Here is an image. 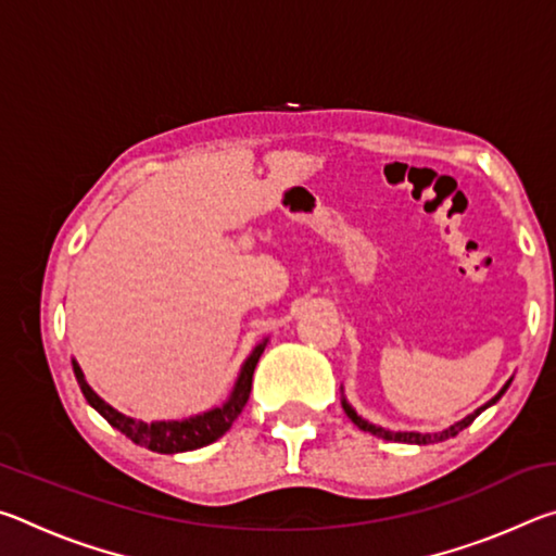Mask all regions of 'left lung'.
I'll list each match as a JSON object with an SVG mask.
<instances>
[{
	"label": "left lung",
	"instance_id": "obj_1",
	"mask_svg": "<svg viewBox=\"0 0 556 556\" xmlns=\"http://www.w3.org/2000/svg\"><path fill=\"white\" fill-rule=\"evenodd\" d=\"M510 382L513 380H507L505 382V388L495 394V397L488 402V404H483L481 409H476L473 414H468L466 419H460V421H456V425H451L448 429H444V431H437V434H417V431H388V429H382V427H375V425H370V421H365L363 417H357L355 414V409L351 407V404H345L343 402V409H345V414L348 417H351V421L353 425L357 427V429H363V431H370L372 437H380V439H384V441H402V444H437V441H446V439H451V437H456L458 431H464L470 421H473L478 414H481L483 409H488L491 407V404H495L497 400L503 397L505 394V390L510 388Z\"/></svg>",
	"mask_w": 556,
	"mask_h": 556
}]
</instances>
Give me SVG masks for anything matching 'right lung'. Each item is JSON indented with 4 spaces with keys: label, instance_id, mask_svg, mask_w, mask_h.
Returning a JSON list of instances; mask_svg holds the SVG:
<instances>
[{
    "label": "right lung",
    "instance_id": "obj_1",
    "mask_svg": "<svg viewBox=\"0 0 556 556\" xmlns=\"http://www.w3.org/2000/svg\"><path fill=\"white\" fill-rule=\"evenodd\" d=\"M265 343H260L252 355L244 361L240 378L235 382V390L230 394V400L223 404V407H215L205 414H199V417L191 419H181V421H137L131 417H125V414L112 409L108 402H102L96 392L90 390V384L83 378V370L78 368V363L73 361V372L75 380H78L83 394L86 400L96 407L102 417H105L112 427L119 429L127 439L135 441V444L144 446L149 451H156V454H181V451H193L201 446H208L213 441H218L225 431L232 427V421L240 417L244 404L250 400V390H252V375H255L257 361L262 351H265Z\"/></svg>",
    "mask_w": 556,
    "mask_h": 556
}]
</instances>
